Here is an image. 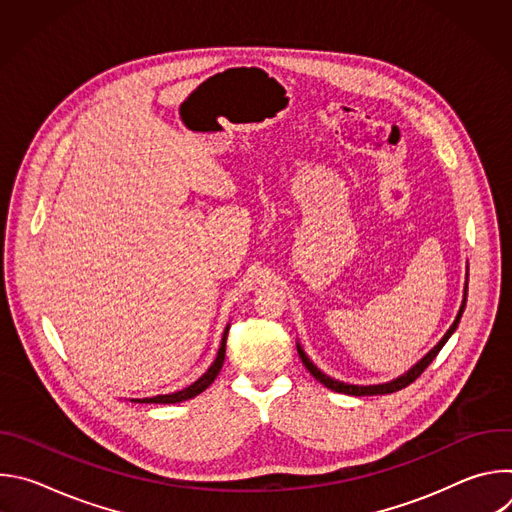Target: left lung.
<instances>
[{
    "instance_id": "8db88e82",
    "label": "left lung",
    "mask_w": 512,
    "mask_h": 512,
    "mask_svg": "<svg viewBox=\"0 0 512 512\" xmlns=\"http://www.w3.org/2000/svg\"><path fill=\"white\" fill-rule=\"evenodd\" d=\"M466 296H468V275H466V285H464V300H462V306H460V312H458V316H456V320H454V324L450 326V330L444 334V338L437 342L417 364L413 369H409L405 375H401V377H397V379H393L391 383H383V385H367V387H360V385H348V383H340V381H334V379H330L328 375H324L316 364L306 356V352L302 350V346L298 344V354H300V358H302V362L306 364V369L310 371V375L316 379V381H320L324 387H328V389H332V391H336V393H344V395H354V397H364V395H387V393H395V391H399V389H405L407 385H411L427 367L431 364V360L437 356V352H440L442 348H444V344L450 340V336L456 332V328H458V324H460V318H462V314H464V308H466Z\"/></svg>"
}]
</instances>
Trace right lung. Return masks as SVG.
Listing matches in <instances>:
<instances>
[{"label": "right lung", "instance_id": "obj_1", "mask_svg": "<svg viewBox=\"0 0 512 512\" xmlns=\"http://www.w3.org/2000/svg\"><path fill=\"white\" fill-rule=\"evenodd\" d=\"M227 334H229V326L225 328V334H223V340H221V348H218V354H216L214 362L210 364V369H208L196 383H192L190 387H186V389H182V391L170 393V395H158V397L135 399V401H139V403H180V401H188V399L200 395L204 389H208V387L212 385V381L216 379V375L221 373V369H223L225 352H227Z\"/></svg>", "mask_w": 512, "mask_h": 512}]
</instances>
